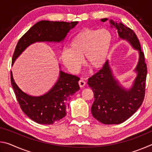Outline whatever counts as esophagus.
I'll use <instances>...</instances> for the list:
<instances>
[{
	"instance_id": "1",
	"label": "esophagus",
	"mask_w": 152,
	"mask_h": 152,
	"mask_svg": "<svg viewBox=\"0 0 152 152\" xmlns=\"http://www.w3.org/2000/svg\"><path fill=\"white\" fill-rule=\"evenodd\" d=\"M78 84H79L80 87L82 88V87H84V86L86 85V82L83 80H80L78 82Z\"/></svg>"
}]
</instances>
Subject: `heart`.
<instances>
[{
	"mask_svg": "<svg viewBox=\"0 0 152 152\" xmlns=\"http://www.w3.org/2000/svg\"><path fill=\"white\" fill-rule=\"evenodd\" d=\"M112 42L111 33L107 29H84L72 41L70 48L61 50L60 59L73 73L80 68L83 56L86 66L96 70L107 61Z\"/></svg>",
	"mask_w": 152,
	"mask_h": 152,
	"instance_id": "b5f03b06",
	"label": "heart"
}]
</instances>
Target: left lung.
<instances>
[{
    "mask_svg": "<svg viewBox=\"0 0 152 152\" xmlns=\"http://www.w3.org/2000/svg\"><path fill=\"white\" fill-rule=\"evenodd\" d=\"M108 19H102L105 22ZM110 23L116 28L121 39L127 41L139 51L140 58L135 71L137 75L131 89L120 86L113 75L108 60L102 68L88 79V84L94 93V101L91 107L92 115L103 124H120L134 114L142 104L145 91L147 65L140 43L132 29L123 24L110 20Z\"/></svg>",
    "mask_w": 152,
    "mask_h": 152,
    "instance_id": "left-lung-1",
    "label": "left lung"
}]
</instances>
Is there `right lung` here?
<instances>
[{
    "instance_id": "obj_1",
    "label": "right lung",
    "mask_w": 152,
    "mask_h": 152,
    "mask_svg": "<svg viewBox=\"0 0 152 152\" xmlns=\"http://www.w3.org/2000/svg\"><path fill=\"white\" fill-rule=\"evenodd\" d=\"M78 23L64 21L41 20L31 27L18 42L12 58V65L28 46L35 42H60ZM76 76L60 72V76L50 91L40 96H32L20 90L12 77L11 82L21 110L33 121L51 125L65 117L68 109L67 101L80 89Z\"/></svg>"
}]
</instances>
